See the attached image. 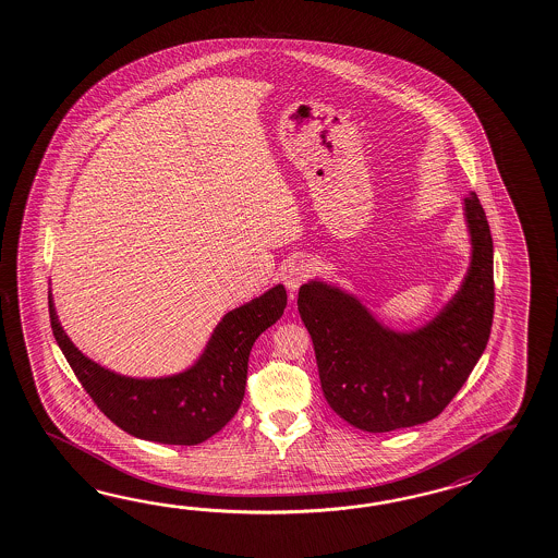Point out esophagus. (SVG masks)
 <instances>
[{
  "label": "esophagus",
  "mask_w": 558,
  "mask_h": 558,
  "mask_svg": "<svg viewBox=\"0 0 558 558\" xmlns=\"http://www.w3.org/2000/svg\"><path fill=\"white\" fill-rule=\"evenodd\" d=\"M312 275V265L307 260H295L293 265H289L286 271V286L289 291H298Z\"/></svg>",
  "instance_id": "34e87169"
}]
</instances>
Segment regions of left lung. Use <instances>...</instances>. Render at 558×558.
<instances>
[{"mask_svg":"<svg viewBox=\"0 0 558 558\" xmlns=\"http://www.w3.org/2000/svg\"><path fill=\"white\" fill-rule=\"evenodd\" d=\"M472 259L460 291L429 324L400 333L339 287L310 281L298 307L313 339L325 400L363 432L434 420L486 350L494 315V246L476 193L464 198Z\"/></svg>","mask_w":558,"mask_h":558,"instance_id":"8db88e82","label":"left lung"}]
</instances>
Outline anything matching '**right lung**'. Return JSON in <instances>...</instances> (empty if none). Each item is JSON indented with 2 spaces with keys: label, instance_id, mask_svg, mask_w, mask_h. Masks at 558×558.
<instances>
[{
  "label": "right lung",
  "instance_id": "add662e5",
  "mask_svg": "<svg viewBox=\"0 0 558 558\" xmlns=\"http://www.w3.org/2000/svg\"><path fill=\"white\" fill-rule=\"evenodd\" d=\"M50 324L60 350L82 388L100 412L134 438L195 446L225 428L243 402L248 353L287 305L283 286H275L222 317L193 367L177 376L136 379L92 362L65 336L53 310Z\"/></svg>",
  "mask_w": 558,
  "mask_h": 558
}]
</instances>
